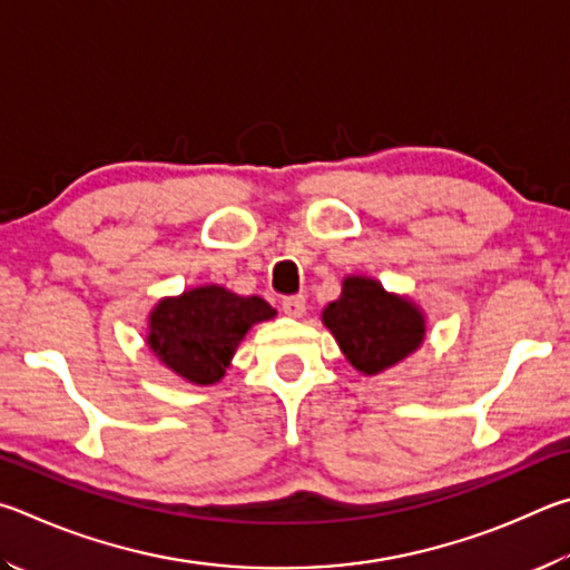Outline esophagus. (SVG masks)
I'll return each mask as SVG.
<instances>
[{
	"label": "esophagus",
	"instance_id": "34e87169",
	"mask_svg": "<svg viewBox=\"0 0 570 570\" xmlns=\"http://www.w3.org/2000/svg\"><path fill=\"white\" fill-rule=\"evenodd\" d=\"M283 313L291 317H303L305 315V297L303 295L283 297Z\"/></svg>",
	"mask_w": 570,
	"mask_h": 570
}]
</instances>
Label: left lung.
<instances>
[{"label": "left lung", "mask_w": 570, "mask_h": 570, "mask_svg": "<svg viewBox=\"0 0 570 570\" xmlns=\"http://www.w3.org/2000/svg\"><path fill=\"white\" fill-rule=\"evenodd\" d=\"M323 323L363 375L387 371L425 341L421 307L407 297L387 293L377 279L361 275L343 279V293L325 307Z\"/></svg>", "instance_id": "1"}]
</instances>
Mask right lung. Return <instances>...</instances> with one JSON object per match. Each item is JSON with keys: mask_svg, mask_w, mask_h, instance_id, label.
Returning <instances> with one entry per match:
<instances>
[{"mask_svg": "<svg viewBox=\"0 0 570 570\" xmlns=\"http://www.w3.org/2000/svg\"><path fill=\"white\" fill-rule=\"evenodd\" d=\"M275 317L263 297H243L219 285L165 297L149 313L147 345L159 363L195 385L225 375L237 345L255 323Z\"/></svg>", "mask_w": 570, "mask_h": 570, "instance_id": "obj_1", "label": "right lung"}]
</instances>
